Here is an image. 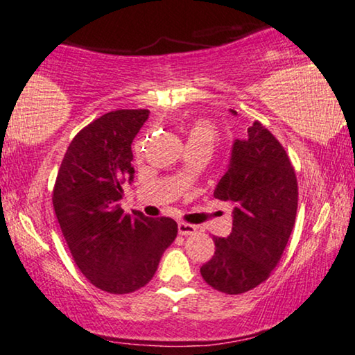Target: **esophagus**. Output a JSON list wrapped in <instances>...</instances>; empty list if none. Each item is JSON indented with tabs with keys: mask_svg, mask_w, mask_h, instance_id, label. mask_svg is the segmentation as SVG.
Here are the masks:
<instances>
[{
	"mask_svg": "<svg viewBox=\"0 0 355 355\" xmlns=\"http://www.w3.org/2000/svg\"><path fill=\"white\" fill-rule=\"evenodd\" d=\"M195 230L196 227L191 224H187V222H180V224H178V234L180 235H191Z\"/></svg>",
	"mask_w": 355,
	"mask_h": 355,
	"instance_id": "esophagus-1",
	"label": "esophagus"
}]
</instances>
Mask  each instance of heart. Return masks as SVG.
<instances>
[{"instance_id": "obj_1", "label": "heart", "mask_w": 355, "mask_h": 355, "mask_svg": "<svg viewBox=\"0 0 355 355\" xmlns=\"http://www.w3.org/2000/svg\"><path fill=\"white\" fill-rule=\"evenodd\" d=\"M219 141V131L211 120L200 118L188 128V146L190 148H206L212 150Z\"/></svg>"}]
</instances>
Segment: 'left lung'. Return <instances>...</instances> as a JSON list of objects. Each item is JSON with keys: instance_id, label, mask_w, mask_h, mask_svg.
I'll return each mask as SVG.
<instances>
[{"instance_id": "1", "label": "left lung", "mask_w": 355, "mask_h": 355, "mask_svg": "<svg viewBox=\"0 0 355 355\" xmlns=\"http://www.w3.org/2000/svg\"><path fill=\"white\" fill-rule=\"evenodd\" d=\"M214 198L234 205L232 234L214 237L216 252L201 266V276L212 289L243 294L266 281L279 263L299 202L294 165L259 121L250 126L247 138L235 139Z\"/></svg>"}]
</instances>
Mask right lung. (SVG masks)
<instances>
[{
  "instance_id": "1",
  "label": "right lung",
  "mask_w": 355,
  "mask_h": 355,
  "mask_svg": "<svg viewBox=\"0 0 355 355\" xmlns=\"http://www.w3.org/2000/svg\"><path fill=\"white\" fill-rule=\"evenodd\" d=\"M148 116L146 108L113 110L84 126L61 160L51 195L76 266L108 294L148 284L178 232L170 217L126 214L118 202L135 173L131 144Z\"/></svg>"
}]
</instances>
